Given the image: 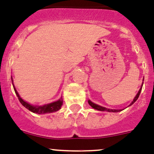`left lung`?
<instances>
[{"mask_svg": "<svg viewBox=\"0 0 154 154\" xmlns=\"http://www.w3.org/2000/svg\"><path fill=\"white\" fill-rule=\"evenodd\" d=\"M142 88H140L139 91H138V94L136 95V97H134V99L133 100V101H132V103H131V105H132L134 102H135L137 100H138V97H139L140 93H141V91H142ZM88 103H89V105L91 106L92 107H93L94 109H97L98 110V111H102V112H104V111H106V112H119V110H113V109H107V108H106V107H101V106L100 105H97V104H96V103H92V102H91L90 100H88Z\"/></svg>", "mask_w": 154, "mask_h": 154, "instance_id": "8db88e82", "label": "left lung"}]
</instances>
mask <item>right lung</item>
<instances>
[{
    "label": "right lung",
    "mask_w": 154,
    "mask_h": 154,
    "mask_svg": "<svg viewBox=\"0 0 154 154\" xmlns=\"http://www.w3.org/2000/svg\"><path fill=\"white\" fill-rule=\"evenodd\" d=\"M14 88L15 92H16V96L18 97L19 100L21 103V104L23 106H24L27 109H28L31 112H34V113H37V114H45V113H51V112H57L58 110L61 108L62 105V103H63V100L62 98H61L59 100L56 101V102H54V103H48V104H46V105L43 106H32L31 105L30 103L25 102L23 100L20 98V97L19 96L18 92L16 90L15 87L13 86Z\"/></svg>",
    "instance_id": "obj_1"
}]
</instances>
